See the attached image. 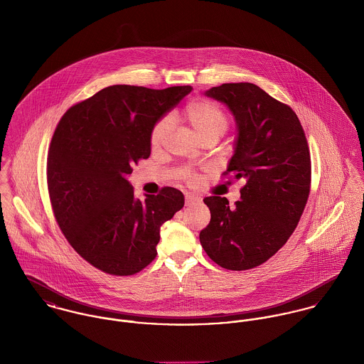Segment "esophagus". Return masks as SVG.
<instances>
[{
  "label": "esophagus",
  "mask_w": 364,
  "mask_h": 364,
  "mask_svg": "<svg viewBox=\"0 0 364 364\" xmlns=\"http://www.w3.org/2000/svg\"><path fill=\"white\" fill-rule=\"evenodd\" d=\"M200 202H202V198L198 196V195L186 193V196H185V205L186 206H192V205H196V203H200Z\"/></svg>",
  "instance_id": "34e87169"
}]
</instances>
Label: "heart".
<instances>
[{"label":"heart","instance_id":"1","mask_svg":"<svg viewBox=\"0 0 364 364\" xmlns=\"http://www.w3.org/2000/svg\"><path fill=\"white\" fill-rule=\"evenodd\" d=\"M183 119L192 126L196 134L205 140L208 137L220 139L227 127L228 119L227 116L215 106L206 101H192L185 106ZM171 129L169 119H161L151 130V146L158 147Z\"/></svg>","mask_w":364,"mask_h":364}]
</instances>
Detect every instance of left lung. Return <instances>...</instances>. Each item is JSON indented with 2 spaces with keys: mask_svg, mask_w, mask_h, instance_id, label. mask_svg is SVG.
<instances>
[{
  "mask_svg": "<svg viewBox=\"0 0 364 364\" xmlns=\"http://www.w3.org/2000/svg\"><path fill=\"white\" fill-rule=\"evenodd\" d=\"M205 95L234 116L237 136L227 173L245 186L234 208L220 196L203 200L211 218L200 244L224 269H252L286 244L304 211L311 182L307 139L293 109L255 84H223Z\"/></svg>",
  "mask_w": 364,
  "mask_h": 364,
  "instance_id": "8db88e82",
  "label": "left lung"
}]
</instances>
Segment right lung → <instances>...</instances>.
Segmentation results:
<instances>
[{
  "label": "right lung",
  "mask_w": 364,
  "mask_h": 364,
  "mask_svg": "<svg viewBox=\"0 0 364 364\" xmlns=\"http://www.w3.org/2000/svg\"><path fill=\"white\" fill-rule=\"evenodd\" d=\"M191 85L150 90L112 85L70 107L48 156L55 220L71 247L105 273L130 276L156 255L161 225L183 208V193L134 196L132 166L151 154V130Z\"/></svg>",
  "instance_id": "1"
}]
</instances>
